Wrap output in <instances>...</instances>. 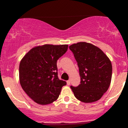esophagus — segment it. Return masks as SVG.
I'll return each instance as SVG.
<instances>
[{
    "mask_svg": "<svg viewBox=\"0 0 128 128\" xmlns=\"http://www.w3.org/2000/svg\"><path fill=\"white\" fill-rule=\"evenodd\" d=\"M67 85H68V86H69V85L70 84V79L67 80Z\"/></svg>",
    "mask_w": 128,
    "mask_h": 128,
    "instance_id": "1",
    "label": "esophagus"
}]
</instances>
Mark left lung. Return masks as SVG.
Listing matches in <instances>:
<instances>
[{"label": "left lung", "mask_w": 128, "mask_h": 128, "mask_svg": "<svg viewBox=\"0 0 128 128\" xmlns=\"http://www.w3.org/2000/svg\"><path fill=\"white\" fill-rule=\"evenodd\" d=\"M79 67L80 84L70 86L76 99L85 103L96 102L108 90L111 77L112 64L99 48L86 42L69 46Z\"/></svg>", "instance_id": "1"}]
</instances>
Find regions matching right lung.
Returning a JSON list of instances; mask_svg holds the SVG:
<instances>
[{"mask_svg": "<svg viewBox=\"0 0 128 128\" xmlns=\"http://www.w3.org/2000/svg\"><path fill=\"white\" fill-rule=\"evenodd\" d=\"M67 49V44H44L32 48L22 60L20 85L34 102L48 105L58 98L67 83L58 78L56 62Z\"/></svg>", "mask_w": 128, "mask_h": 128, "instance_id": "add662e5", "label": "right lung"}]
</instances>
